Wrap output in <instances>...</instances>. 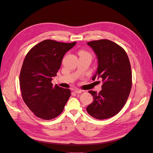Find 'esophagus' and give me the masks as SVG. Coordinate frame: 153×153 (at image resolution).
Returning a JSON list of instances; mask_svg holds the SVG:
<instances>
[{
    "instance_id": "1",
    "label": "esophagus",
    "mask_w": 153,
    "mask_h": 153,
    "mask_svg": "<svg viewBox=\"0 0 153 153\" xmlns=\"http://www.w3.org/2000/svg\"><path fill=\"white\" fill-rule=\"evenodd\" d=\"M74 91L76 94H80V93H82L83 92V91L79 89H74Z\"/></svg>"
}]
</instances>
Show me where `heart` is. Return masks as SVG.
<instances>
[{
    "label": "heart",
    "mask_w": 153,
    "mask_h": 153,
    "mask_svg": "<svg viewBox=\"0 0 153 153\" xmlns=\"http://www.w3.org/2000/svg\"><path fill=\"white\" fill-rule=\"evenodd\" d=\"M79 55L80 57H84V56H88V57L92 58V54L89 51L84 50H81L79 51Z\"/></svg>",
    "instance_id": "obj_1"
}]
</instances>
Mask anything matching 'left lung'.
I'll use <instances>...</instances> for the list:
<instances>
[{
  "mask_svg": "<svg viewBox=\"0 0 153 153\" xmlns=\"http://www.w3.org/2000/svg\"><path fill=\"white\" fill-rule=\"evenodd\" d=\"M98 58L97 73L101 77L102 89L97 94L89 91L94 102L86 108L91 117L104 120L116 115L129 97L132 86V74L129 58L122 47L110 40L103 39L87 43Z\"/></svg>",
  "mask_w": 153,
  "mask_h": 153,
  "instance_id": "left-lung-1",
  "label": "left lung"
}]
</instances>
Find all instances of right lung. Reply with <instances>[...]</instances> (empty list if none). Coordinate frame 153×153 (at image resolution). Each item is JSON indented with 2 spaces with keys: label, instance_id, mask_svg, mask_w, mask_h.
<instances>
[{
  "label": "right lung",
  "instance_id": "1",
  "mask_svg": "<svg viewBox=\"0 0 153 153\" xmlns=\"http://www.w3.org/2000/svg\"><path fill=\"white\" fill-rule=\"evenodd\" d=\"M45 39L27 54L20 74L22 99L37 117L49 120L59 116L70 97V89L53 85L67 51L76 45Z\"/></svg>",
  "mask_w": 153,
  "mask_h": 153
}]
</instances>
